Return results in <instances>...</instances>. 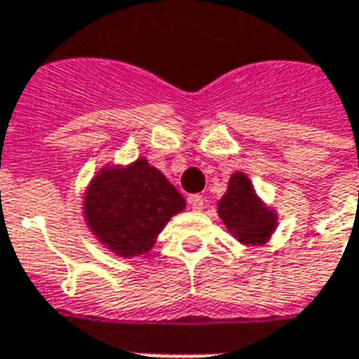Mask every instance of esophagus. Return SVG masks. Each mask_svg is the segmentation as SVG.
<instances>
[{"label": "esophagus", "mask_w": 359, "mask_h": 359, "mask_svg": "<svg viewBox=\"0 0 359 359\" xmlns=\"http://www.w3.org/2000/svg\"><path fill=\"white\" fill-rule=\"evenodd\" d=\"M188 205H190L196 212H199V210H203L205 208V197L199 196V194H196V196H190L188 197Z\"/></svg>", "instance_id": "esophagus-1"}]
</instances>
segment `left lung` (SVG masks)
I'll use <instances>...</instances> for the list:
<instances>
[{
  "instance_id": "1",
  "label": "left lung",
  "mask_w": 359,
  "mask_h": 359,
  "mask_svg": "<svg viewBox=\"0 0 359 359\" xmlns=\"http://www.w3.org/2000/svg\"><path fill=\"white\" fill-rule=\"evenodd\" d=\"M219 218L242 244H262L276 229V214L268 210L253 191L244 173H235L218 203Z\"/></svg>"
}]
</instances>
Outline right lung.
<instances>
[{
	"label": "right lung",
	"instance_id": "add662e5",
	"mask_svg": "<svg viewBox=\"0 0 359 359\" xmlns=\"http://www.w3.org/2000/svg\"><path fill=\"white\" fill-rule=\"evenodd\" d=\"M184 197L145 158L123 169H102L86 196V219L97 236L121 257H135L154 245Z\"/></svg>",
	"mask_w": 359,
	"mask_h": 359
}]
</instances>
